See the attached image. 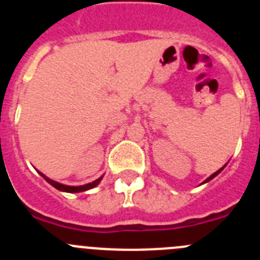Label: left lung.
I'll return each mask as SVG.
<instances>
[{
    "label": "left lung",
    "mask_w": 260,
    "mask_h": 260,
    "mask_svg": "<svg viewBox=\"0 0 260 260\" xmlns=\"http://www.w3.org/2000/svg\"><path fill=\"white\" fill-rule=\"evenodd\" d=\"M221 169H222V168H220L219 171H217V172H215V173H213V174H211V176H210V177H208L207 180L204 181V182H208V181H211V180H212L213 177H216V176H217V174H219V173H220V172H221Z\"/></svg>",
    "instance_id": "obj_1"
}]
</instances>
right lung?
<instances>
[{
    "instance_id": "right-lung-1",
    "label": "right lung",
    "mask_w": 260,
    "mask_h": 260,
    "mask_svg": "<svg viewBox=\"0 0 260 260\" xmlns=\"http://www.w3.org/2000/svg\"><path fill=\"white\" fill-rule=\"evenodd\" d=\"M39 173L41 174V176L44 177V180L48 181V182L50 183L52 186H54L56 189L61 190V191H68V192H79V191H86V190H89L92 189V187H95V186L99 185V182L103 180V176L99 177V178H96L95 181H92V182H88V183H84V185H78V186H70V185H65V183H61V182H57V181L52 180V178H49L48 176H45L44 173H41V172H39Z\"/></svg>"
}]
</instances>
